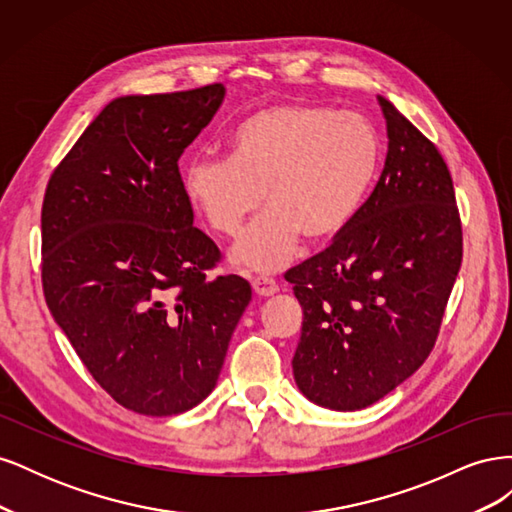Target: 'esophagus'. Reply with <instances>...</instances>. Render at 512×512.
<instances>
[{
  "mask_svg": "<svg viewBox=\"0 0 512 512\" xmlns=\"http://www.w3.org/2000/svg\"><path fill=\"white\" fill-rule=\"evenodd\" d=\"M252 288L254 292L258 294V297H273V294L280 290V286H277L275 280H271V277L267 275H260V277H254L252 280Z\"/></svg>",
  "mask_w": 512,
  "mask_h": 512,
  "instance_id": "obj_1",
  "label": "esophagus"
}]
</instances>
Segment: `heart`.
<instances>
[{
  "instance_id": "obj_1",
  "label": "heart",
  "mask_w": 512,
  "mask_h": 512,
  "mask_svg": "<svg viewBox=\"0 0 512 512\" xmlns=\"http://www.w3.org/2000/svg\"><path fill=\"white\" fill-rule=\"evenodd\" d=\"M228 158L183 166V194L220 235H237L265 198L269 207L230 252L258 273L284 269L305 237L327 243L354 222L380 166V138L359 113L271 104L230 132Z\"/></svg>"
}]
</instances>
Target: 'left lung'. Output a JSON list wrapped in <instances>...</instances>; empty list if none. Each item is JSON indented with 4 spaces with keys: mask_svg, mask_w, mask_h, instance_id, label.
Listing matches in <instances>:
<instances>
[{
    "mask_svg": "<svg viewBox=\"0 0 512 512\" xmlns=\"http://www.w3.org/2000/svg\"><path fill=\"white\" fill-rule=\"evenodd\" d=\"M378 102L389 153L376 190L333 245L286 273L303 307L294 382L339 412L376 404L423 365L463 252L440 151L389 100Z\"/></svg>",
    "mask_w": 512,
    "mask_h": 512,
    "instance_id": "1",
    "label": "left lung"
}]
</instances>
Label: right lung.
I'll use <instances>...</instances> for the list:
<instances>
[{
  "instance_id": "1",
  "label": "right lung",
  "mask_w": 512,
  "mask_h": 512,
  "mask_svg": "<svg viewBox=\"0 0 512 512\" xmlns=\"http://www.w3.org/2000/svg\"><path fill=\"white\" fill-rule=\"evenodd\" d=\"M224 96L215 83L115 98L46 185V305L89 374L138 414L198 406L252 301L243 277H207L220 250L194 228L177 166Z\"/></svg>"
}]
</instances>
